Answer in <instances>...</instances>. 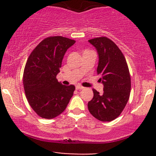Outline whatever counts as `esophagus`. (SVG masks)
Masks as SVG:
<instances>
[{
	"mask_svg": "<svg viewBox=\"0 0 156 156\" xmlns=\"http://www.w3.org/2000/svg\"><path fill=\"white\" fill-rule=\"evenodd\" d=\"M84 87H82V86H81V85H77L76 86V89L77 90H82V89H84Z\"/></svg>",
	"mask_w": 156,
	"mask_h": 156,
	"instance_id": "34e87169",
	"label": "esophagus"
}]
</instances>
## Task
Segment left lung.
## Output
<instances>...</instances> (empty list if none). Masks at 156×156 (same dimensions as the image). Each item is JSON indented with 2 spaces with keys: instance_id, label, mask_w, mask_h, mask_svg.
Returning <instances> with one entry per match:
<instances>
[{
  "instance_id": "left-lung-1",
  "label": "left lung",
  "mask_w": 156,
  "mask_h": 156,
  "mask_svg": "<svg viewBox=\"0 0 156 156\" xmlns=\"http://www.w3.org/2000/svg\"><path fill=\"white\" fill-rule=\"evenodd\" d=\"M88 41L97 49L99 56L97 75L103 84V93L93 89L94 97L88 102L90 114L101 122H111L120 115L130 97V75L121 50L106 37Z\"/></svg>"
}]
</instances>
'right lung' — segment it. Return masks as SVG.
<instances>
[{
  "instance_id": "right-lung-1",
  "label": "right lung",
  "mask_w": 156,
  "mask_h": 156,
  "mask_svg": "<svg viewBox=\"0 0 156 156\" xmlns=\"http://www.w3.org/2000/svg\"><path fill=\"white\" fill-rule=\"evenodd\" d=\"M75 41L62 36L44 39L29 55L23 73L28 102L40 117L51 119L60 115L73 96L75 86L56 79L66 52Z\"/></svg>"
}]
</instances>
